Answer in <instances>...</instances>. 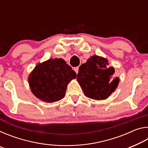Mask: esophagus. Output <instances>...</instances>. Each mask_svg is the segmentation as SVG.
<instances>
[{"mask_svg": "<svg viewBox=\"0 0 148 148\" xmlns=\"http://www.w3.org/2000/svg\"><path fill=\"white\" fill-rule=\"evenodd\" d=\"M78 70H79L78 66H77V67H74V71L76 72V74L78 73Z\"/></svg>", "mask_w": 148, "mask_h": 148, "instance_id": "esophagus-1", "label": "esophagus"}]
</instances>
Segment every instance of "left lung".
Returning <instances> with one entry per match:
<instances>
[{
	"instance_id": "1",
	"label": "left lung",
	"mask_w": 148,
	"mask_h": 148,
	"mask_svg": "<svg viewBox=\"0 0 148 148\" xmlns=\"http://www.w3.org/2000/svg\"><path fill=\"white\" fill-rule=\"evenodd\" d=\"M108 65L107 59L95 55L79 66L76 79L87 97L105 100L116 89L119 78L114 76L115 69Z\"/></svg>"
}]
</instances>
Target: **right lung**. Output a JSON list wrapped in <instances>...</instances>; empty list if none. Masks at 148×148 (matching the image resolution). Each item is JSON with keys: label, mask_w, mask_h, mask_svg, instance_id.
Instances as JSON below:
<instances>
[{"label": "right lung", "mask_w": 148, "mask_h": 148, "mask_svg": "<svg viewBox=\"0 0 148 148\" xmlns=\"http://www.w3.org/2000/svg\"><path fill=\"white\" fill-rule=\"evenodd\" d=\"M76 74L62 59H49L38 63L28 77L31 91L44 102H55L63 99L67 86Z\"/></svg>", "instance_id": "right-lung-1"}]
</instances>
